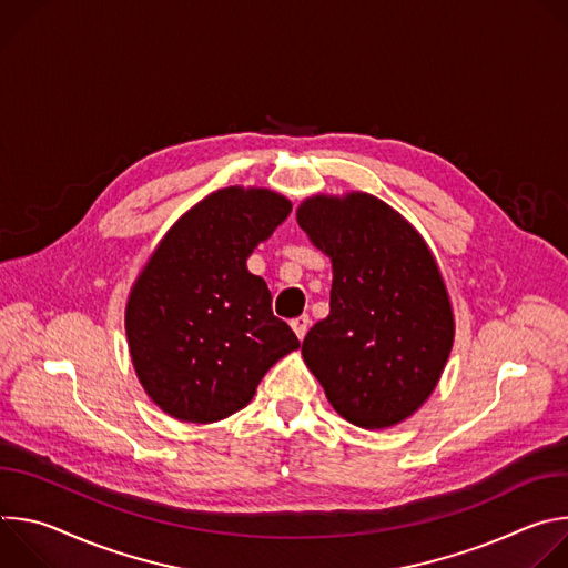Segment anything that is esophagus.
I'll use <instances>...</instances> for the list:
<instances>
[{"instance_id": "esophagus-1", "label": "esophagus", "mask_w": 568, "mask_h": 568, "mask_svg": "<svg viewBox=\"0 0 568 568\" xmlns=\"http://www.w3.org/2000/svg\"><path fill=\"white\" fill-rule=\"evenodd\" d=\"M310 316L307 314H301V316H296V318H292L290 321V326H292V331H294V335L298 337V339H303L305 337V333H307V328H310Z\"/></svg>"}]
</instances>
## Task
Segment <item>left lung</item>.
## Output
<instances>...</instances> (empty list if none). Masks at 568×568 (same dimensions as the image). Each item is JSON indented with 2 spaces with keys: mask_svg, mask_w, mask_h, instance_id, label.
Instances as JSON below:
<instances>
[{
  "mask_svg": "<svg viewBox=\"0 0 568 568\" xmlns=\"http://www.w3.org/2000/svg\"><path fill=\"white\" fill-rule=\"evenodd\" d=\"M333 263L331 314L303 339V362L333 409L388 429L434 393L454 346V310L416 226L375 195H312L296 209Z\"/></svg>",
  "mask_w": 568,
  "mask_h": 568,
  "instance_id": "1",
  "label": "left lung"
}]
</instances>
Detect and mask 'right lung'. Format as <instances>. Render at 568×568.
I'll return each instance as SVG.
<instances>
[{
    "label": "right lung",
    "instance_id": "1",
    "mask_svg": "<svg viewBox=\"0 0 568 568\" xmlns=\"http://www.w3.org/2000/svg\"><path fill=\"white\" fill-rule=\"evenodd\" d=\"M270 189L229 186L189 209L159 240L125 305L136 377L156 407L209 425L245 409L298 339L272 314L247 258L290 215Z\"/></svg>",
    "mask_w": 568,
    "mask_h": 568
}]
</instances>
